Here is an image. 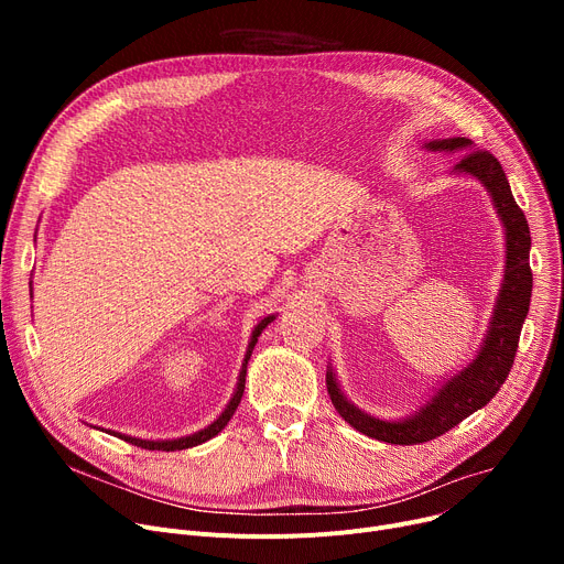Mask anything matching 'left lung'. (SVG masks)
<instances>
[{
  "label": "left lung",
  "instance_id": "left-lung-1",
  "mask_svg": "<svg viewBox=\"0 0 564 564\" xmlns=\"http://www.w3.org/2000/svg\"><path fill=\"white\" fill-rule=\"evenodd\" d=\"M423 148L434 153H466L462 162L455 164L453 173L476 177L489 192L496 215L500 217L502 228H506V272H502L494 315L476 359L448 379H443L430 400H425V404L409 413V416L398 421L370 416V413L361 411L345 398L334 368L327 366L329 398L340 416L361 434L383 443H395V446H413V443H425L446 434L468 419L473 411L482 409L500 391L517 357L519 336L532 292L530 228L512 196L508 175L500 162L487 151H473V141L466 137L434 139L423 143Z\"/></svg>",
  "mask_w": 564,
  "mask_h": 564
}]
</instances>
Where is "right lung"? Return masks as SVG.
I'll list each match as a JSON object with an SVG mask.
<instances>
[{
  "instance_id": "1",
  "label": "right lung",
  "mask_w": 564,
  "mask_h": 564,
  "mask_svg": "<svg viewBox=\"0 0 564 564\" xmlns=\"http://www.w3.org/2000/svg\"><path fill=\"white\" fill-rule=\"evenodd\" d=\"M272 319H276V315H267V317H262V319L256 324V327H253V332H251V338H249V345H247L245 361H242V370H240V377H237V387H235V393H232V398L228 400L226 409L219 413V419H217V421H213L210 425L203 427V430H198V432H194V434H189V436H181V438H164V441H148V438H137V436H128V434H121V432H111V430H109V434H116V436L126 438L128 443H134L137 448H148V451H166V453H171V451H185V448H194V446H200V443H205V441H210L213 436H217V434H219V432H221V430L228 425V421L232 419V413H235L237 404H240V400H242V393H245V381H247V364H249V359H251L253 347H256V343H258V336L262 334V329H264L267 324H270Z\"/></svg>"
}]
</instances>
